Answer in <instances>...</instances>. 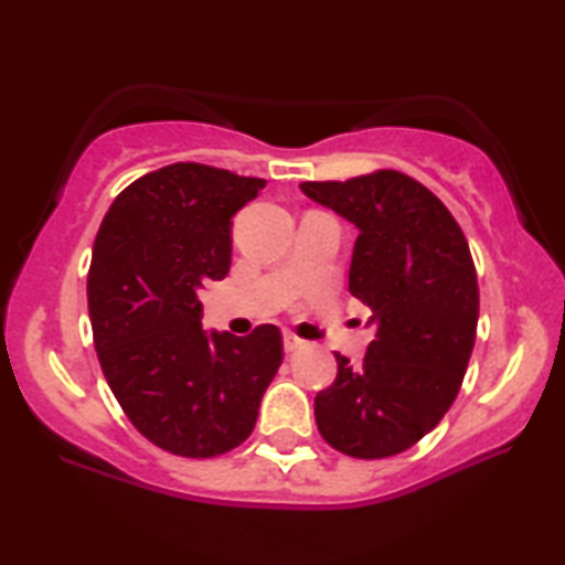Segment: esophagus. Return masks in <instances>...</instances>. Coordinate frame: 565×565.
Here are the masks:
<instances>
[{
  "label": "esophagus",
  "instance_id": "1",
  "mask_svg": "<svg viewBox=\"0 0 565 565\" xmlns=\"http://www.w3.org/2000/svg\"><path fill=\"white\" fill-rule=\"evenodd\" d=\"M303 344H306L303 339H298L296 334H292V331H285V334H282L285 352H296V350H300V347H303Z\"/></svg>",
  "mask_w": 565,
  "mask_h": 565
}]
</instances>
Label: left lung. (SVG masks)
Returning <instances> with one entry per match:
<instances>
[{
	"mask_svg": "<svg viewBox=\"0 0 565 565\" xmlns=\"http://www.w3.org/2000/svg\"><path fill=\"white\" fill-rule=\"evenodd\" d=\"M300 190L360 231L350 292L375 327L362 365L337 354L316 424L339 452L391 458L435 429L460 391L478 327L468 242L435 192L393 169Z\"/></svg>",
	"mask_w": 565,
	"mask_h": 565,
	"instance_id": "1",
	"label": "left lung"
}]
</instances>
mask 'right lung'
I'll return each instance as SVG.
<instances>
[{
	"label": "right lung",
	"mask_w": 565,
	"mask_h": 565,
	"mask_svg": "<svg viewBox=\"0 0 565 565\" xmlns=\"http://www.w3.org/2000/svg\"><path fill=\"white\" fill-rule=\"evenodd\" d=\"M265 180L195 161L161 167L115 198L87 280L105 381L146 439L215 458L252 435L282 362L280 329H203L198 292L231 267V218Z\"/></svg>",
	"instance_id": "add662e5"
}]
</instances>
